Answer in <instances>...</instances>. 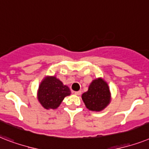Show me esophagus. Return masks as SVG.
<instances>
[{
    "label": "esophagus",
    "mask_w": 149,
    "mask_h": 149,
    "mask_svg": "<svg viewBox=\"0 0 149 149\" xmlns=\"http://www.w3.org/2000/svg\"><path fill=\"white\" fill-rule=\"evenodd\" d=\"M81 94V91H74V95H80Z\"/></svg>",
    "instance_id": "1"
}]
</instances>
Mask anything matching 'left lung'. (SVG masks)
Here are the masks:
<instances>
[{
	"mask_svg": "<svg viewBox=\"0 0 149 149\" xmlns=\"http://www.w3.org/2000/svg\"><path fill=\"white\" fill-rule=\"evenodd\" d=\"M82 100L89 110L99 111L110 102V92L108 84L102 78L92 81L88 91L82 95Z\"/></svg>",
	"mask_w": 149,
	"mask_h": 149,
	"instance_id": "1",
	"label": "left lung"
}]
</instances>
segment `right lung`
I'll return each mask as SVG.
<instances>
[{
    "mask_svg": "<svg viewBox=\"0 0 149 149\" xmlns=\"http://www.w3.org/2000/svg\"><path fill=\"white\" fill-rule=\"evenodd\" d=\"M71 94L68 86L64 85L55 77H49L44 79L38 90V100L46 109L57 108L65 97Z\"/></svg>",
    "mask_w": 149,
    "mask_h": 149,
    "instance_id": "1",
    "label": "right lung"
}]
</instances>
